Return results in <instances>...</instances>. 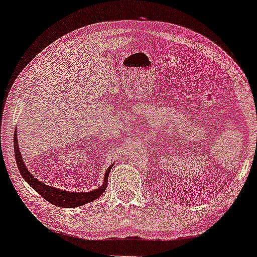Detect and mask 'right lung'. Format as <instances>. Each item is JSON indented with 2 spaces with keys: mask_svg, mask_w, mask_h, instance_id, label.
I'll return each mask as SVG.
<instances>
[{
  "mask_svg": "<svg viewBox=\"0 0 257 257\" xmlns=\"http://www.w3.org/2000/svg\"><path fill=\"white\" fill-rule=\"evenodd\" d=\"M16 133L17 131L15 130V133H14V152H15L16 163H17V167H19L20 173L23 177L24 180H26L28 184H29L31 187L38 193V194L42 195V198L47 200L48 202H50L52 205L58 206V207H64V208H73V207H79V206L85 205V203L94 201V200L99 198V196L104 193L105 189H106L108 173H110L111 168L113 165H111V166L107 168V171L105 172L103 185H101L99 188L94 189L92 192H84V193L68 192V191H63V189L55 188L52 187V186L45 185L43 182H41L38 179L35 178L29 171H28L27 166L24 165L22 154H21L20 149H19V143H17Z\"/></svg>",
  "mask_w": 257,
  "mask_h": 257,
  "instance_id": "add662e5",
  "label": "right lung"
}]
</instances>
